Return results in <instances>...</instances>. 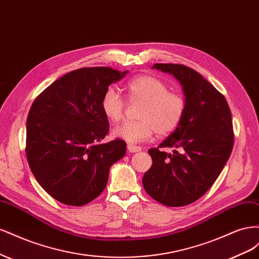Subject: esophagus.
<instances>
[{
  "label": "esophagus",
  "mask_w": 259,
  "mask_h": 259,
  "mask_svg": "<svg viewBox=\"0 0 259 259\" xmlns=\"http://www.w3.org/2000/svg\"><path fill=\"white\" fill-rule=\"evenodd\" d=\"M127 150L131 153H134V152H139L140 150H142V148L138 146H134V145H127Z\"/></svg>",
  "instance_id": "esophagus-1"
}]
</instances>
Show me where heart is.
Here are the masks:
<instances>
[{"mask_svg":"<svg viewBox=\"0 0 259 259\" xmlns=\"http://www.w3.org/2000/svg\"><path fill=\"white\" fill-rule=\"evenodd\" d=\"M128 97L132 101L143 103L136 122H124L112 131L113 138L128 144H138L148 140L155 132L165 136L174 132L182 122L186 103L182 95L168 92L167 85L152 75H140L127 84ZM125 103L113 88L105 91L100 101L103 113L109 121L119 122L123 117Z\"/></svg>","mask_w":259,"mask_h":259,"instance_id":"b5f03b06","label":"heart"}]
</instances>
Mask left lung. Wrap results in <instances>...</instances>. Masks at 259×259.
I'll return each instance as SVG.
<instances>
[{"instance_id": "left-lung-1", "label": "left lung", "mask_w": 259, "mask_h": 259, "mask_svg": "<svg viewBox=\"0 0 259 259\" xmlns=\"http://www.w3.org/2000/svg\"><path fill=\"white\" fill-rule=\"evenodd\" d=\"M183 88L186 110L171 134L149 150L152 165L143 178L146 192L166 206L197 201L222 173L233 147L231 112L225 97L199 72L184 65L154 64ZM175 147L173 154L159 147Z\"/></svg>"}]
</instances>
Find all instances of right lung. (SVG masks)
<instances>
[{"instance_id":"add662e5","label":"right lung","mask_w":259,"mask_h":259,"mask_svg":"<svg viewBox=\"0 0 259 259\" xmlns=\"http://www.w3.org/2000/svg\"><path fill=\"white\" fill-rule=\"evenodd\" d=\"M128 71L74 70L36 97L27 119L26 154L37 183L54 199L81 206L104 191L112 164L126 153L122 139L101 144L109 132L100 101Z\"/></svg>"}]
</instances>
